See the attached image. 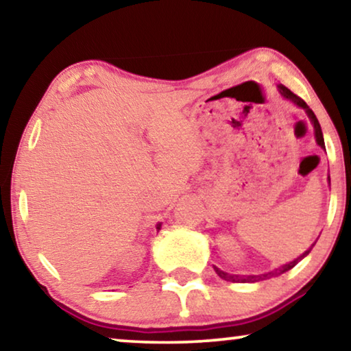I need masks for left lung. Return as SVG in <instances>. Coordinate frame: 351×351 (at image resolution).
I'll return each mask as SVG.
<instances>
[{
  "label": "left lung",
  "mask_w": 351,
  "mask_h": 351,
  "mask_svg": "<svg viewBox=\"0 0 351 351\" xmlns=\"http://www.w3.org/2000/svg\"><path fill=\"white\" fill-rule=\"evenodd\" d=\"M277 88H279V93L282 94V96H284V97L287 99V101L293 102V104H295V106H298V107L304 108V112L307 113V117H309L311 123L313 124V130H315V140H317V143L320 145L322 148H325V140H323V132H322L320 123H318V119H317V117H315V113L312 112V110L309 108V106H307V104H306L304 101H302V99H301L300 96H296L295 93H291L287 86H284V85H279ZM309 252H311V249H309V250H306V252L302 254V255H300V257H298L296 260L290 261V263H287V265H284V266H280V268H277V269H274V271H271V273L260 274V276H234V274H228V273H226V271H222V269L216 268V266H214V271H216L217 276H219V277H222L223 280H230V282H258V280L271 279V277H276V276H280V274L287 273V271H290V269L293 268V266H296V265H298V261H301V260L304 258L306 255L309 254Z\"/></svg>",
  "instance_id": "obj_1"
}]
</instances>
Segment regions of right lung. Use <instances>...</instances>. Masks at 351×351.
Returning a JSON list of instances; mask_svg holds the SVG:
<instances>
[{
    "instance_id": "right-lung-1",
    "label": "right lung",
    "mask_w": 351,
    "mask_h": 351,
    "mask_svg": "<svg viewBox=\"0 0 351 351\" xmlns=\"http://www.w3.org/2000/svg\"><path fill=\"white\" fill-rule=\"evenodd\" d=\"M158 230H160V223H158Z\"/></svg>"
}]
</instances>
